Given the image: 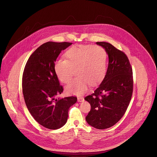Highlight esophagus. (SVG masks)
I'll list each match as a JSON object with an SVG mask.
<instances>
[{
	"mask_svg": "<svg viewBox=\"0 0 157 157\" xmlns=\"http://www.w3.org/2000/svg\"><path fill=\"white\" fill-rule=\"evenodd\" d=\"M77 101L78 102H83L84 101V98H81V97H79L77 98Z\"/></svg>",
	"mask_w": 157,
	"mask_h": 157,
	"instance_id": "esophagus-1",
	"label": "esophagus"
}]
</instances>
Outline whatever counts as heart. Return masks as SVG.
<instances>
[{
  "instance_id": "b5f03b06",
  "label": "heart",
  "mask_w": 157,
  "mask_h": 157,
  "mask_svg": "<svg viewBox=\"0 0 157 157\" xmlns=\"http://www.w3.org/2000/svg\"><path fill=\"white\" fill-rule=\"evenodd\" d=\"M65 59L56 60L53 70L58 79L63 83H69L74 70L78 76L66 87L69 94L85 93L89 85L96 86L102 82L106 72V53L99 46L76 44L64 53Z\"/></svg>"
}]
</instances>
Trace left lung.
Returning a JSON list of instances; mask_svg holds the SVG:
<instances>
[{"mask_svg": "<svg viewBox=\"0 0 157 157\" xmlns=\"http://www.w3.org/2000/svg\"><path fill=\"white\" fill-rule=\"evenodd\" d=\"M108 56L104 80L94 93L85 100L91 105L87 123L103 130L116 124L124 116L133 93V73L126 55L106 42H96Z\"/></svg>", "mask_w": 157, "mask_h": 157, "instance_id": "1", "label": "left lung"}]
</instances>
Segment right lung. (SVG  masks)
I'll return each instance as SVG.
<instances>
[{
  "mask_svg": "<svg viewBox=\"0 0 157 157\" xmlns=\"http://www.w3.org/2000/svg\"><path fill=\"white\" fill-rule=\"evenodd\" d=\"M71 43L47 42L29 57L22 76V92L26 106L35 120L51 130L63 127L67 122L69 108L76 97H56L63 91L56 77L53 64L61 52Z\"/></svg>",
  "mask_w": 157,
  "mask_h": 157,
  "instance_id": "1",
  "label": "right lung"
}]
</instances>
